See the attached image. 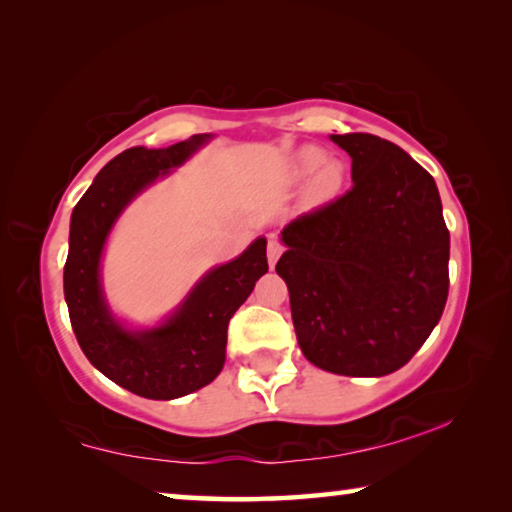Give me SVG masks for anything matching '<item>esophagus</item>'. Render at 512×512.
I'll return each mask as SVG.
<instances>
[{
	"label": "esophagus",
	"mask_w": 512,
	"mask_h": 512,
	"mask_svg": "<svg viewBox=\"0 0 512 512\" xmlns=\"http://www.w3.org/2000/svg\"><path fill=\"white\" fill-rule=\"evenodd\" d=\"M282 250H284V246H282L280 241H277L275 237L268 239V246H266V257H268V264L275 266V262H277V259H280V255H282Z\"/></svg>",
	"instance_id": "1"
}]
</instances>
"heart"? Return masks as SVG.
Returning <instances> with one entry per match:
<instances>
[{
    "label": "heart",
    "mask_w": 512,
    "mask_h": 512,
    "mask_svg": "<svg viewBox=\"0 0 512 512\" xmlns=\"http://www.w3.org/2000/svg\"><path fill=\"white\" fill-rule=\"evenodd\" d=\"M323 162V153H320L318 149H302L298 155H296V171L300 173V176H307V173L316 171L317 167L321 169L316 173L314 178V194L318 198H327L332 196L336 189H339L341 180H343V167L341 164L336 162Z\"/></svg>",
    "instance_id": "1"
}]
</instances>
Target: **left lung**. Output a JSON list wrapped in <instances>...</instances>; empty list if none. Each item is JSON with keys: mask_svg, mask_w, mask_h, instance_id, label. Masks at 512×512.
<instances>
[{"mask_svg": "<svg viewBox=\"0 0 512 512\" xmlns=\"http://www.w3.org/2000/svg\"><path fill=\"white\" fill-rule=\"evenodd\" d=\"M350 153L352 187L282 230L287 282L305 357L334 375L384 377L409 363L443 316L449 230L438 187L400 146L332 135Z\"/></svg>", "mask_w": 512, "mask_h": 512, "instance_id": "8db88e82", "label": "left lung"}]
</instances>
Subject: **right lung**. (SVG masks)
<instances>
[{
	"label": "right lung",
	"instance_id": "right-lung-1",
	"mask_svg": "<svg viewBox=\"0 0 512 512\" xmlns=\"http://www.w3.org/2000/svg\"><path fill=\"white\" fill-rule=\"evenodd\" d=\"M207 135L167 149L133 146L103 167L72 212L63 284L69 320L85 357L121 388L149 400L194 393L219 375L228 323L268 271L266 239L207 273L185 305L151 332H126L108 314L99 287V259L112 223L160 173L183 164Z\"/></svg>",
	"mask_w": 512,
	"mask_h": 512
}]
</instances>
